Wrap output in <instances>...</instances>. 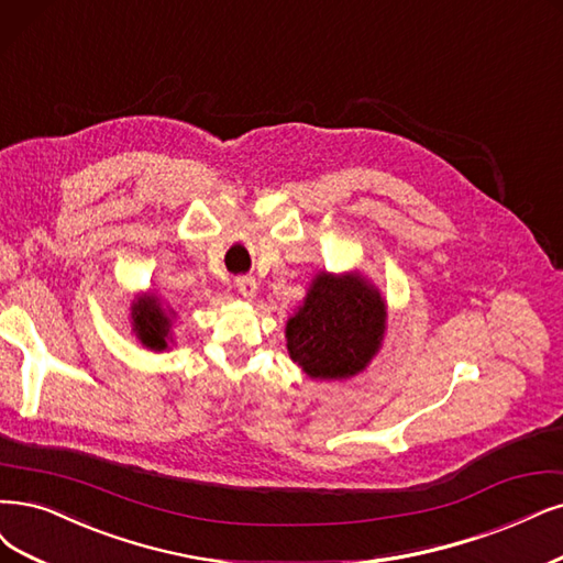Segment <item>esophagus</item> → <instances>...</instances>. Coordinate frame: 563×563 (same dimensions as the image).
I'll return each instance as SVG.
<instances>
[{
    "label": "esophagus",
    "instance_id": "1",
    "mask_svg": "<svg viewBox=\"0 0 563 563\" xmlns=\"http://www.w3.org/2000/svg\"><path fill=\"white\" fill-rule=\"evenodd\" d=\"M236 289H239V295L243 297V299H255V295H257V283H255V278H250V276H241V278H236Z\"/></svg>",
    "mask_w": 563,
    "mask_h": 563
}]
</instances>
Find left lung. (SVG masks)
<instances>
[{
	"mask_svg": "<svg viewBox=\"0 0 563 563\" xmlns=\"http://www.w3.org/2000/svg\"><path fill=\"white\" fill-rule=\"evenodd\" d=\"M387 331V301L362 271H318L287 318L292 360L313 380H347L366 371Z\"/></svg>",
	"mask_w": 563,
	"mask_h": 563,
	"instance_id": "1",
	"label": "left lung"
}]
</instances>
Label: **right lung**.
I'll list each match as a JSON object with an SVG mask.
<instances>
[{"instance_id":"right-lung-1","label":"right lung","mask_w":563,"mask_h":563,"mask_svg":"<svg viewBox=\"0 0 563 563\" xmlns=\"http://www.w3.org/2000/svg\"><path fill=\"white\" fill-rule=\"evenodd\" d=\"M176 310L166 306L159 295L141 292L130 306V324L143 347L164 352L174 345Z\"/></svg>"}]
</instances>
